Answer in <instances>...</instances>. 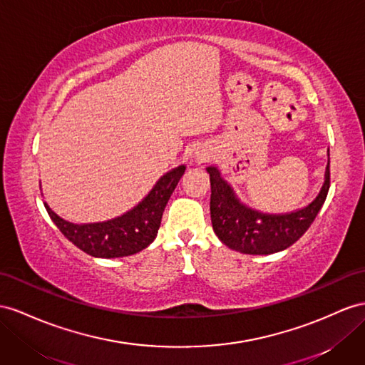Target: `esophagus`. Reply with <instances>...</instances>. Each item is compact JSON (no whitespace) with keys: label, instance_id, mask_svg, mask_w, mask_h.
<instances>
[{"label":"esophagus","instance_id":"obj_1","mask_svg":"<svg viewBox=\"0 0 365 365\" xmlns=\"http://www.w3.org/2000/svg\"><path fill=\"white\" fill-rule=\"evenodd\" d=\"M208 158V154L205 153V151H197L195 153V162L197 163H202V162H205Z\"/></svg>","mask_w":365,"mask_h":365}]
</instances>
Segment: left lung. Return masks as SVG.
<instances>
[{"mask_svg":"<svg viewBox=\"0 0 365 365\" xmlns=\"http://www.w3.org/2000/svg\"><path fill=\"white\" fill-rule=\"evenodd\" d=\"M211 182V223L228 248L244 255H273L292 247L310 228L321 211L330 188V154L319 194L307 207L284 214H268L247 207L219 168L208 166Z\"/></svg>","mask_w":365,"mask_h":365,"instance_id":"obj_1","label":"left lung"}]
</instances>
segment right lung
Masks as SVG:
<instances>
[{"mask_svg": "<svg viewBox=\"0 0 365 365\" xmlns=\"http://www.w3.org/2000/svg\"><path fill=\"white\" fill-rule=\"evenodd\" d=\"M186 170L185 165L174 168L157 180L146 197L121 216L96 223H72L55 214L44 203L55 225L73 245L89 256L112 259L135 255L154 242L160 228L162 216L177 183Z\"/></svg>", "mask_w": 365, "mask_h": 365, "instance_id": "add662e5", "label": "right lung"}]
</instances>
